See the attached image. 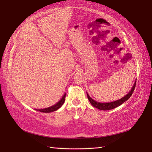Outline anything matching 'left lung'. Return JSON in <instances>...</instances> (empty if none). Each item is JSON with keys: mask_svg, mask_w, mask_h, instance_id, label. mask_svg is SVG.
Returning <instances> with one entry per match:
<instances>
[{"mask_svg": "<svg viewBox=\"0 0 152 152\" xmlns=\"http://www.w3.org/2000/svg\"><path fill=\"white\" fill-rule=\"evenodd\" d=\"M135 86H136V82L134 83V86L132 88L131 91L128 93L127 95H125L124 97H122L121 99L117 100V101H114V102H105V103H101V102H99L94 101L93 99L90 97V96L87 93V95H88V100L89 101L90 103L92 104V106H94V107L98 108L99 110H112L114 109L118 106H120L123 103L125 102L127 100H128L131 97V96L133 94V93L134 90L135 88Z\"/></svg>", "mask_w": 152, "mask_h": 152, "instance_id": "1", "label": "left lung"}]
</instances>
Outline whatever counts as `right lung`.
<instances>
[{
	"mask_svg": "<svg viewBox=\"0 0 152 152\" xmlns=\"http://www.w3.org/2000/svg\"><path fill=\"white\" fill-rule=\"evenodd\" d=\"M65 96H66V93H64V95L63 96L62 99H61L60 101L56 103V104H54L53 106H51L50 107H48L46 108H44V109H36V110L37 111H40L41 112H44V113H49V112H52L57 110L59 109V108L61 107V106L63 104V103L64 102V101H65Z\"/></svg>",
	"mask_w": 152,
	"mask_h": 152,
	"instance_id": "add662e5",
	"label": "right lung"
}]
</instances>
